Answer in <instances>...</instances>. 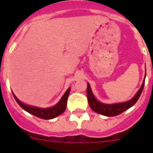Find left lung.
I'll use <instances>...</instances> for the list:
<instances>
[{"label": "left lung", "instance_id": "obj_1", "mask_svg": "<svg viewBox=\"0 0 153 153\" xmlns=\"http://www.w3.org/2000/svg\"><path fill=\"white\" fill-rule=\"evenodd\" d=\"M145 71H146V70H145ZM145 76H146V73H145ZM145 76L140 88L138 90V91L135 95L133 96V98H131L130 100L127 101V102H121V103H114V104H105V103H102V102L97 100L94 95L93 92L91 91L90 84L87 83L86 95H87V99H88V103L94 112L106 117L117 116V115L123 113L124 111H126L128 109H129L130 107L133 106V105L137 102L138 98H140V94L142 93L143 89H144V86H145Z\"/></svg>", "mask_w": 153, "mask_h": 153}]
</instances>
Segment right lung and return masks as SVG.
Wrapping results in <instances>:
<instances>
[{"mask_svg":"<svg viewBox=\"0 0 153 153\" xmlns=\"http://www.w3.org/2000/svg\"><path fill=\"white\" fill-rule=\"evenodd\" d=\"M70 91H71V88L67 89V91L65 92L64 94L62 95V97L59 100V102H58L56 105H55L54 106L50 107V108H39V107L25 104L16 97L13 92V94L16 102L20 105V106L23 109H25V111L28 112L29 114H32L37 117H39V118L49 120V119H53L56 117L59 116L60 114H62L65 111V109L67 108V102Z\"/></svg>","mask_w":153,"mask_h":153,"instance_id":"1","label":"right lung"}]
</instances>
